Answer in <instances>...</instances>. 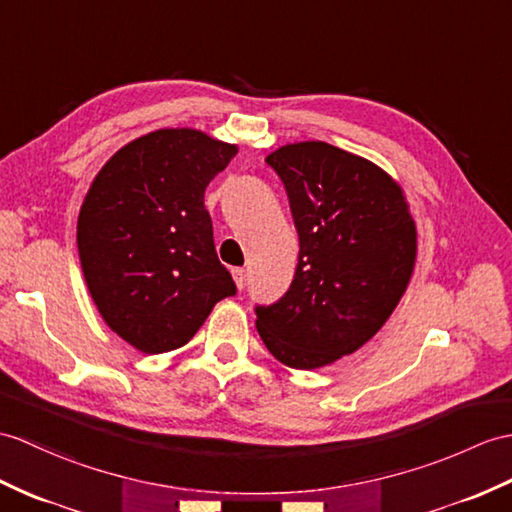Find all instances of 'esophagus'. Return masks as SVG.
I'll return each mask as SVG.
<instances>
[{"instance_id": "esophagus-1", "label": "esophagus", "mask_w": 512, "mask_h": 512, "mask_svg": "<svg viewBox=\"0 0 512 512\" xmlns=\"http://www.w3.org/2000/svg\"><path fill=\"white\" fill-rule=\"evenodd\" d=\"M231 275H233V281H235L237 288L242 290L244 285H246V270H244V268H233Z\"/></svg>"}]
</instances>
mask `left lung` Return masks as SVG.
<instances>
[{"instance_id": "left-lung-1", "label": "left lung", "mask_w": 512, "mask_h": 512, "mask_svg": "<svg viewBox=\"0 0 512 512\" xmlns=\"http://www.w3.org/2000/svg\"><path fill=\"white\" fill-rule=\"evenodd\" d=\"M266 163L290 198L299 264L277 303L255 307V325L281 364L312 371L358 351L395 312L417 227L395 178L358 154L301 141Z\"/></svg>"}]
</instances>
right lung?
<instances>
[{"instance_id": "1", "label": "right lung", "mask_w": 512, "mask_h": 512, "mask_svg": "<svg viewBox=\"0 0 512 512\" xmlns=\"http://www.w3.org/2000/svg\"><path fill=\"white\" fill-rule=\"evenodd\" d=\"M237 146L194 128L130 141L93 178L78 216V255L104 323L144 353L194 338L235 294L213 246L205 189Z\"/></svg>"}]
</instances>
